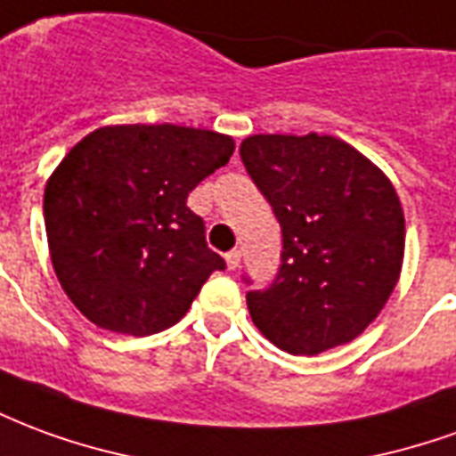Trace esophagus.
Wrapping results in <instances>:
<instances>
[{
    "instance_id": "esophagus-1",
    "label": "esophagus",
    "mask_w": 456,
    "mask_h": 456,
    "mask_svg": "<svg viewBox=\"0 0 456 456\" xmlns=\"http://www.w3.org/2000/svg\"><path fill=\"white\" fill-rule=\"evenodd\" d=\"M224 261H227L229 271H237L239 264H241V251H239V248H232L227 256H224Z\"/></svg>"
}]
</instances>
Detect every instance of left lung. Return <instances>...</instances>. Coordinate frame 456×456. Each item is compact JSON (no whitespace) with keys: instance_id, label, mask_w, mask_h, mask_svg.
<instances>
[{"instance_id":"1","label":"left lung","mask_w":456,"mask_h":456,"mask_svg":"<svg viewBox=\"0 0 456 456\" xmlns=\"http://www.w3.org/2000/svg\"><path fill=\"white\" fill-rule=\"evenodd\" d=\"M239 153L283 232L273 286L247 293L254 325L297 356L356 339L401 278L405 217L388 175L327 134H254Z\"/></svg>"}]
</instances>
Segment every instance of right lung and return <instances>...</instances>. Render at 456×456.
Instances as JSON below:
<instances>
[{"instance_id":"add662e5","label":"right lung","mask_w":456,"mask_h":456,"mask_svg":"<svg viewBox=\"0 0 456 456\" xmlns=\"http://www.w3.org/2000/svg\"><path fill=\"white\" fill-rule=\"evenodd\" d=\"M232 153L227 134L178 124L100 126L65 153L44 192L48 251L93 325L160 332L224 268L188 195Z\"/></svg>"}]
</instances>
